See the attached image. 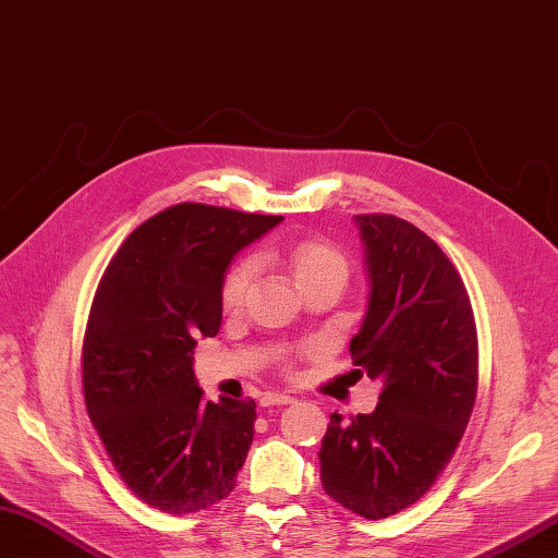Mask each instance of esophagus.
Here are the masks:
<instances>
[{"label": "esophagus", "instance_id": "1", "mask_svg": "<svg viewBox=\"0 0 558 558\" xmlns=\"http://www.w3.org/2000/svg\"><path fill=\"white\" fill-rule=\"evenodd\" d=\"M259 403H262L264 408H270V405H288V403H292V396L278 393V391H268V393L262 396Z\"/></svg>", "mask_w": 558, "mask_h": 558}]
</instances>
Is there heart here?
Here are the masks:
<instances>
[{"instance_id":"1","label":"heart","mask_w":558,"mask_h":558,"mask_svg":"<svg viewBox=\"0 0 558 558\" xmlns=\"http://www.w3.org/2000/svg\"><path fill=\"white\" fill-rule=\"evenodd\" d=\"M282 259L288 264L294 282L299 284V290H306L308 284L325 278L347 280V274H349V264L344 259V254L320 238H302L292 242V245L284 250ZM252 278H254L252 259H242L228 270L221 282V304L226 311H238L242 304H245Z\"/></svg>"}]
</instances>
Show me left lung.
<instances>
[{"label": "left lung", "mask_w": 558, "mask_h": 558, "mask_svg": "<svg viewBox=\"0 0 558 558\" xmlns=\"http://www.w3.org/2000/svg\"><path fill=\"white\" fill-rule=\"evenodd\" d=\"M355 223L373 290L349 351L381 391L369 415H330L318 460L325 493L379 521L424 497L460 446L478 391V335L464 282L432 238L393 214Z\"/></svg>", "instance_id": "8db88e82"}]
</instances>
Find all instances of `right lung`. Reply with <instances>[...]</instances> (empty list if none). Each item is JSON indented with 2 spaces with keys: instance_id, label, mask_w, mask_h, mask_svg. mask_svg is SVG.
<instances>
[{
  "instance_id": "add662e5",
  "label": "right lung",
  "mask_w": 558,
  "mask_h": 558,
  "mask_svg": "<svg viewBox=\"0 0 558 558\" xmlns=\"http://www.w3.org/2000/svg\"><path fill=\"white\" fill-rule=\"evenodd\" d=\"M280 221L179 203L134 228L98 280L82 341L84 403L120 478L165 513L207 509L235 488L256 405L205 401L193 353L219 332L233 254Z\"/></svg>"
}]
</instances>
